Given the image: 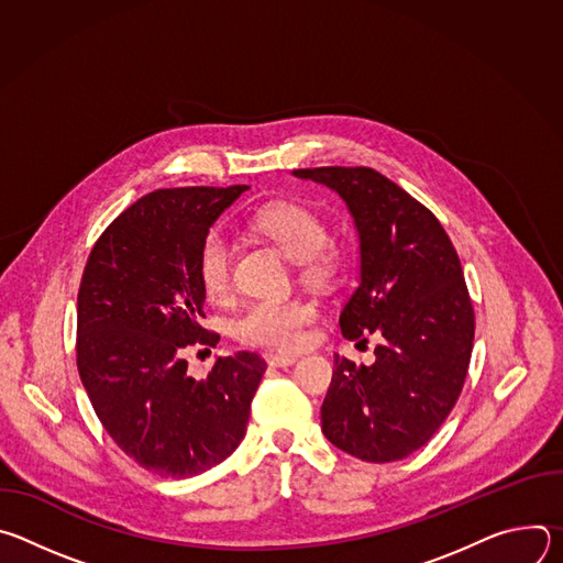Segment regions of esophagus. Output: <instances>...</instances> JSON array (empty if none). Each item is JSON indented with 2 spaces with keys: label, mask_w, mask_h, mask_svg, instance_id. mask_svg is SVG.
<instances>
[{
  "label": "esophagus",
  "mask_w": 563,
  "mask_h": 563,
  "mask_svg": "<svg viewBox=\"0 0 563 563\" xmlns=\"http://www.w3.org/2000/svg\"><path fill=\"white\" fill-rule=\"evenodd\" d=\"M265 361L274 367H289L298 361V356H287V354H265Z\"/></svg>",
  "instance_id": "1"
}]
</instances>
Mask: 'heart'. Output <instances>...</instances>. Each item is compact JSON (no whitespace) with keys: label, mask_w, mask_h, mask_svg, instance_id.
Masks as SVG:
<instances>
[{"label":"heart","mask_w":563,"mask_h":563,"mask_svg":"<svg viewBox=\"0 0 563 563\" xmlns=\"http://www.w3.org/2000/svg\"><path fill=\"white\" fill-rule=\"evenodd\" d=\"M247 224L298 265L302 280L330 287L343 276L345 252L336 240L328 238V222L313 207L298 200H274L258 207ZM231 258L233 247L227 233L220 229L207 231L196 256L198 283L207 298L222 300L229 294ZM313 318L316 305L307 298L258 300L235 318L233 334L252 347L294 352L302 345L305 330Z\"/></svg>","instance_id":"obj_1"}]
</instances>
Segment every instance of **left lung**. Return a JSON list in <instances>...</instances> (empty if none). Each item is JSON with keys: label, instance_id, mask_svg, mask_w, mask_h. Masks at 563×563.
<instances>
[{"label": "left lung", "instance_id": "left-lung-1", "mask_svg": "<svg viewBox=\"0 0 563 563\" xmlns=\"http://www.w3.org/2000/svg\"><path fill=\"white\" fill-rule=\"evenodd\" d=\"M350 207L361 240V283L341 311L350 341L380 343L372 365L336 354L320 408L343 452L389 463L426 445L463 389L474 309L461 261L439 218L369 167L296 169Z\"/></svg>", "mask_w": 563, "mask_h": 563}]
</instances>
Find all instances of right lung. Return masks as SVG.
<instances>
[{
	"mask_svg": "<svg viewBox=\"0 0 563 563\" xmlns=\"http://www.w3.org/2000/svg\"><path fill=\"white\" fill-rule=\"evenodd\" d=\"M247 185L157 189L124 209L93 245L77 291V369L115 445L144 470L185 478L224 461L247 432L267 369L256 352L187 374L200 328V240Z\"/></svg>",
	"mask_w": 563,
	"mask_h": 563,
	"instance_id": "1",
	"label": "right lung"
}]
</instances>
